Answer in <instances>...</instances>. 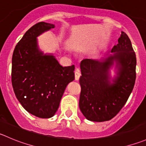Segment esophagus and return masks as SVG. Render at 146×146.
<instances>
[{
  "mask_svg": "<svg viewBox=\"0 0 146 146\" xmlns=\"http://www.w3.org/2000/svg\"><path fill=\"white\" fill-rule=\"evenodd\" d=\"M80 70H79L78 68H76V70H75V79H76V80H78L79 78H80Z\"/></svg>",
  "mask_w": 146,
  "mask_h": 146,
  "instance_id": "1",
  "label": "esophagus"
}]
</instances>
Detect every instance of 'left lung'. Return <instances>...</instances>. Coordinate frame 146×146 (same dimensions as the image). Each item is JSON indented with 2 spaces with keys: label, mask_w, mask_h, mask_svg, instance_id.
<instances>
[{
  "label": "left lung",
  "mask_w": 146,
  "mask_h": 146,
  "mask_svg": "<svg viewBox=\"0 0 146 146\" xmlns=\"http://www.w3.org/2000/svg\"><path fill=\"white\" fill-rule=\"evenodd\" d=\"M118 43L111 50L113 56L103 60L84 59L80 63L81 91L79 107L88 120L110 121L126 103L135 82L136 57L128 35L121 33ZM117 62L118 76L111 84L108 70Z\"/></svg>",
  "instance_id": "left-lung-1"
}]
</instances>
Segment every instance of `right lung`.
<instances>
[{
  "instance_id": "1",
  "label": "right lung",
  "mask_w": 146,
  "mask_h": 146,
  "mask_svg": "<svg viewBox=\"0 0 146 146\" xmlns=\"http://www.w3.org/2000/svg\"><path fill=\"white\" fill-rule=\"evenodd\" d=\"M54 25L39 22L24 34L14 49L11 81L18 101L28 113L49 118L58 109L66 86L75 79L74 65L63 67L38 50L36 37Z\"/></svg>"
}]
</instances>
